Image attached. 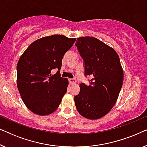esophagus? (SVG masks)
<instances>
[{
    "label": "esophagus",
    "mask_w": 147,
    "mask_h": 147,
    "mask_svg": "<svg viewBox=\"0 0 147 147\" xmlns=\"http://www.w3.org/2000/svg\"><path fill=\"white\" fill-rule=\"evenodd\" d=\"M69 82L71 84H74L76 83V82L77 81H76V79H75V78H73V79H69Z\"/></svg>",
    "instance_id": "esophagus-1"
}]
</instances>
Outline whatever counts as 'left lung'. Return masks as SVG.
I'll list each match as a JSON object with an SVG mask.
<instances>
[{"label":"left lung","instance_id":"left-lung-1","mask_svg":"<svg viewBox=\"0 0 147 147\" xmlns=\"http://www.w3.org/2000/svg\"><path fill=\"white\" fill-rule=\"evenodd\" d=\"M85 63L90 86L80 84L74 97L76 109L88 119L97 120L109 112L116 104L124 80L119 56L113 48L92 37H81L76 43Z\"/></svg>","mask_w":147,"mask_h":147}]
</instances>
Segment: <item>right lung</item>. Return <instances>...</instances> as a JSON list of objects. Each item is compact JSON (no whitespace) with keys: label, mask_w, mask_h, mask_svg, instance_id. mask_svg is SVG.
Returning <instances> with one entry per match:
<instances>
[{"label":"right lung","mask_w":147,"mask_h":147,"mask_svg":"<svg viewBox=\"0 0 147 147\" xmlns=\"http://www.w3.org/2000/svg\"><path fill=\"white\" fill-rule=\"evenodd\" d=\"M76 38L53 35L33 42L20 57L17 67V86L25 106L37 115L55 111L67 92L68 80L60 77L64 54ZM57 68L54 75L51 70Z\"/></svg>","instance_id":"add662e5"}]
</instances>
